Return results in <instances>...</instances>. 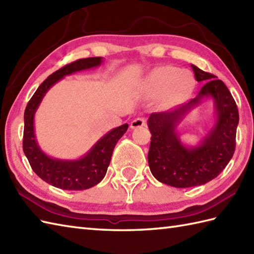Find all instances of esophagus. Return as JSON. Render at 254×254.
<instances>
[{"label":"esophagus","mask_w":254,"mask_h":254,"mask_svg":"<svg viewBox=\"0 0 254 254\" xmlns=\"http://www.w3.org/2000/svg\"><path fill=\"white\" fill-rule=\"evenodd\" d=\"M145 124H146V120L143 118H136L134 119V120L131 122V128H137V127H144Z\"/></svg>","instance_id":"obj_1"}]
</instances>
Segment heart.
I'll list each match as a JSON object with an SVG mask.
<instances>
[{
  "label": "heart",
  "mask_w": 254,
  "mask_h": 254,
  "mask_svg": "<svg viewBox=\"0 0 254 254\" xmlns=\"http://www.w3.org/2000/svg\"><path fill=\"white\" fill-rule=\"evenodd\" d=\"M192 83L189 72L174 66H163L154 69L139 84L141 93L147 98L160 97L161 105L174 106L181 101Z\"/></svg>",
  "instance_id": "obj_1"
}]
</instances>
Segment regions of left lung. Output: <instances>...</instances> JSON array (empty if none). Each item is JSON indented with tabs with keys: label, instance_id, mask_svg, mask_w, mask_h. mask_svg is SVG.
<instances>
[{
	"label": "left lung",
	"instance_id": "8db88e82",
	"mask_svg": "<svg viewBox=\"0 0 254 254\" xmlns=\"http://www.w3.org/2000/svg\"><path fill=\"white\" fill-rule=\"evenodd\" d=\"M197 82H206L195 98L168 112L152 113L147 126L152 138L148 165L159 182L174 188L202 186L216 178L233 158L239 113L230 91L220 79L191 64ZM207 99L214 104V122L195 145L185 144L179 126Z\"/></svg>",
	"mask_w": 254,
	"mask_h": 254
}]
</instances>
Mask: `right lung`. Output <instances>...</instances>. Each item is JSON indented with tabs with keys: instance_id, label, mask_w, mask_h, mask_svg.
I'll return each mask as SVG.
<instances>
[{
	"instance_id": "obj_1",
	"label": "right lung",
	"mask_w": 254,
	"mask_h": 254,
	"mask_svg": "<svg viewBox=\"0 0 254 254\" xmlns=\"http://www.w3.org/2000/svg\"><path fill=\"white\" fill-rule=\"evenodd\" d=\"M104 59H80L52 73L31 97L24 113L23 149L35 174L49 185L62 190L80 191L89 189L104 179L111 156L128 124L112 128L97 141L87 153L77 159H60L46 154L38 144L35 133V115L42 99L53 85L67 75L100 66Z\"/></svg>"
}]
</instances>
